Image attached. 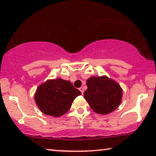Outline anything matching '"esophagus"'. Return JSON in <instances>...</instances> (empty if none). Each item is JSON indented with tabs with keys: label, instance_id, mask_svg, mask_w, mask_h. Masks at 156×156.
<instances>
[{
	"label": "esophagus",
	"instance_id": "1",
	"mask_svg": "<svg viewBox=\"0 0 156 156\" xmlns=\"http://www.w3.org/2000/svg\"><path fill=\"white\" fill-rule=\"evenodd\" d=\"M79 90H80L81 93H82V94H83V92H84V89H83V87H80V88H79Z\"/></svg>",
	"mask_w": 156,
	"mask_h": 156
}]
</instances>
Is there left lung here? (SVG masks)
Instances as JSON below:
<instances>
[{
	"label": "left lung",
	"mask_w": 156,
	"mask_h": 156,
	"mask_svg": "<svg viewBox=\"0 0 156 156\" xmlns=\"http://www.w3.org/2000/svg\"><path fill=\"white\" fill-rule=\"evenodd\" d=\"M84 98L95 113L108 114L121 103L122 90L114 80L106 76H92L87 80Z\"/></svg>",
	"instance_id": "8db88e82"
}]
</instances>
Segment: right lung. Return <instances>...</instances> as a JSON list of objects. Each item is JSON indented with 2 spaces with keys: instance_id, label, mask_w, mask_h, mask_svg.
<instances>
[{
  "instance_id": "right-lung-1",
  "label": "right lung",
  "mask_w": 156,
  "mask_h": 156,
  "mask_svg": "<svg viewBox=\"0 0 156 156\" xmlns=\"http://www.w3.org/2000/svg\"><path fill=\"white\" fill-rule=\"evenodd\" d=\"M81 92L69 80L61 78L48 80L37 88L34 98L44 114L58 118L65 114Z\"/></svg>"
}]
</instances>
